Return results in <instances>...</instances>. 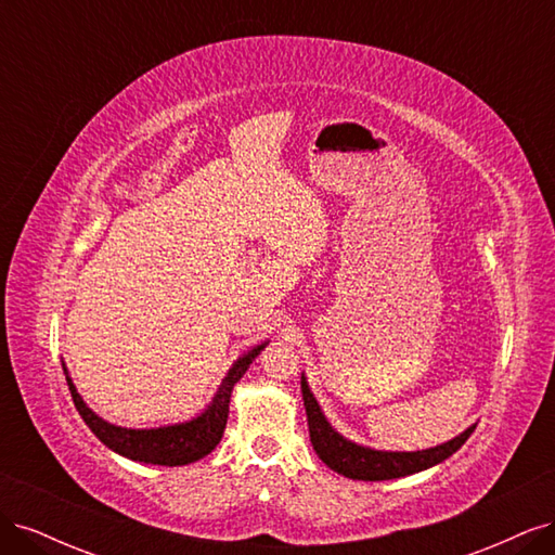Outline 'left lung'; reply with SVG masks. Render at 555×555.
<instances>
[{
    "mask_svg": "<svg viewBox=\"0 0 555 555\" xmlns=\"http://www.w3.org/2000/svg\"><path fill=\"white\" fill-rule=\"evenodd\" d=\"M300 391H304V405L308 414V428H310V442L331 469L338 475L359 481H384V479H398L414 473H422L426 467H433L449 459L453 451H459L465 440L473 435L475 426H469L459 438L444 442L440 447L424 449V451H375L367 447H359L354 442L345 440L343 435L335 433L326 416L319 410L314 396L308 389L306 377L300 379Z\"/></svg>",
    "mask_w": 555,
    "mask_h": 555,
    "instance_id": "left-lung-1",
    "label": "left lung"
}]
</instances>
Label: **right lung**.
<instances>
[{"label": "right lung", "instance_id": "add662e5", "mask_svg": "<svg viewBox=\"0 0 555 555\" xmlns=\"http://www.w3.org/2000/svg\"><path fill=\"white\" fill-rule=\"evenodd\" d=\"M266 345H259L243 359L233 363L229 375L224 377L220 391H217L212 405L192 422L188 424H178V426H164V428H147V430H133V428H120L113 426L104 418H99L82 398L78 396L76 386L72 377H66V384H69V391L74 398V405L78 414L82 416V422L90 426V430L102 440L108 449L122 453V456L131 461H141L150 465H188L198 459L208 456V453L220 444L224 428H227V418H229V400L231 391L236 382L245 375L249 363L255 361V357L263 349ZM66 373V367H64Z\"/></svg>", "mask_w": 555, "mask_h": 555}]
</instances>
